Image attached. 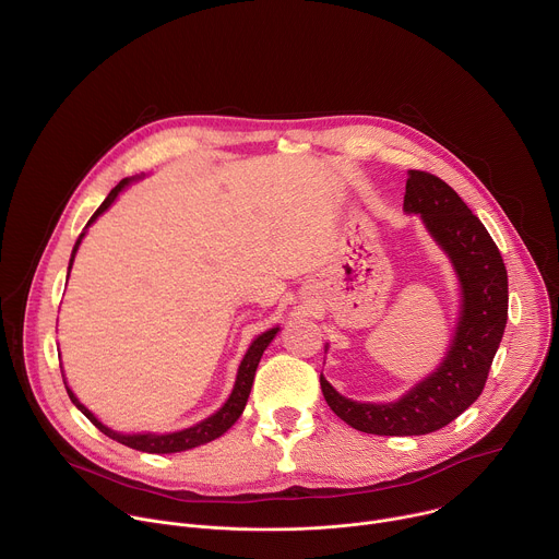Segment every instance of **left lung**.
<instances>
[{"instance_id": "8db88e82", "label": "left lung", "mask_w": 559, "mask_h": 559, "mask_svg": "<svg viewBox=\"0 0 559 559\" xmlns=\"http://www.w3.org/2000/svg\"><path fill=\"white\" fill-rule=\"evenodd\" d=\"M407 175L403 210L420 216L436 246L451 261L460 305L440 365L395 401H352L321 373L332 412L349 427L376 436H425L466 412L485 389L509 313L507 267L487 227L442 179L420 170Z\"/></svg>"}]
</instances>
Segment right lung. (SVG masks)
<instances>
[{"label": "right lung", "mask_w": 559, "mask_h": 559, "mask_svg": "<svg viewBox=\"0 0 559 559\" xmlns=\"http://www.w3.org/2000/svg\"><path fill=\"white\" fill-rule=\"evenodd\" d=\"M143 177H145L143 173H141V175H134V177H128V179L119 181V183L110 190V194L106 197V201L97 207V212L91 216V221H88V225L84 227V231L79 234V238H76V243H74L72 254H70V263H68V276H70V270H72L74 254H76L79 246H82L88 227L119 199V194H121L130 183L141 181ZM66 283H68V281H66ZM278 332H281L278 325H276V328H270L267 332L259 334V336L250 343V347H248V352H246L241 365H238V369H236V380H234V386H231V391H229V395H227V401H225L212 416L203 418L201 423H197V425H192V427H186V429H179V431H170V433H150V431H147V433H121V431H115V429H110L108 425H104L84 403H79V397H76L74 391L68 386L66 378H63V384H66V391H68V395H70L72 405H74L79 412H82V414H84L102 433H106L108 438H112V440H117V442H121V444H126V447H130V449L145 451V453H179V451H188V449H194V447H201V444H207V442L221 438L238 418H241V414H243V409H246V405H248V397H250V391H252V382H254V376H257V367H259V362H261V356H263V352L270 347V343L276 338ZM61 376H63V371H61Z\"/></svg>", "instance_id": "add662e5"}]
</instances>
